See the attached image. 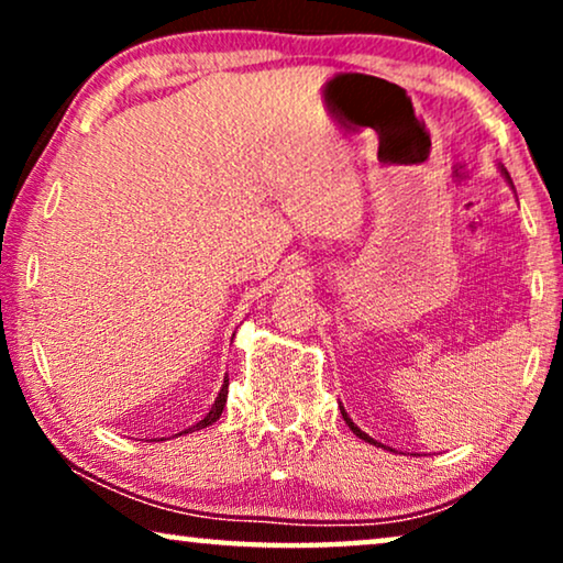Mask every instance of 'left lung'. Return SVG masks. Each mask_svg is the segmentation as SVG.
<instances>
[{
    "label": "left lung",
    "instance_id": "left-lung-1",
    "mask_svg": "<svg viewBox=\"0 0 563 563\" xmlns=\"http://www.w3.org/2000/svg\"><path fill=\"white\" fill-rule=\"evenodd\" d=\"M505 176H507V179H510V174H507V172H505ZM343 420H345V422H349V428H351V430H353V433H356L358 438H364V441H366V443H374V438H368V435L364 433V430H361V428H356V426H353V420L349 418V415H345V410H343ZM374 445H376V443H374Z\"/></svg>",
    "mask_w": 563,
    "mask_h": 563
}]
</instances>
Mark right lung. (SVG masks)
Wrapping results in <instances>:
<instances>
[{"instance_id": "add662e5", "label": "right lung", "mask_w": 563, "mask_h": 563, "mask_svg": "<svg viewBox=\"0 0 563 563\" xmlns=\"http://www.w3.org/2000/svg\"><path fill=\"white\" fill-rule=\"evenodd\" d=\"M225 402H228V379H225V384H222V389H220L218 399H214L212 410L207 412L205 418L199 420L197 426H191L189 430H202V428H207V426H212V422H218V420H220V415H222V407H225ZM189 430H184V433H189ZM179 435H181V433H179Z\"/></svg>"}]
</instances>
